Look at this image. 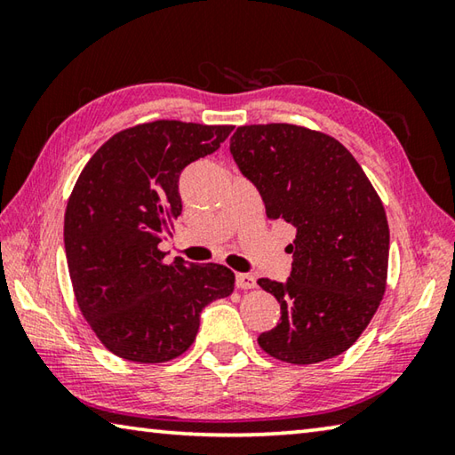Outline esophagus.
<instances>
[{
	"mask_svg": "<svg viewBox=\"0 0 455 455\" xmlns=\"http://www.w3.org/2000/svg\"><path fill=\"white\" fill-rule=\"evenodd\" d=\"M236 287L238 289H255L257 287V279L249 273H238L236 275Z\"/></svg>",
	"mask_w": 455,
	"mask_h": 455,
	"instance_id": "obj_1",
	"label": "esophagus"
}]
</instances>
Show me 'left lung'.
I'll list each match as a JSON object with an SVG mask.
<instances>
[{
    "label": "left lung",
    "instance_id": "8db88e82",
    "mask_svg": "<svg viewBox=\"0 0 455 455\" xmlns=\"http://www.w3.org/2000/svg\"><path fill=\"white\" fill-rule=\"evenodd\" d=\"M230 152L259 188L267 219L297 235L287 283L259 279L281 305L260 349L292 365L341 355L363 333L387 287L389 225L379 195L333 136L297 124L238 126Z\"/></svg>",
    "mask_w": 455,
    "mask_h": 455
}]
</instances>
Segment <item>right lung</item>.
<instances>
[{
  "mask_svg": "<svg viewBox=\"0 0 455 455\" xmlns=\"http://www.w3.org/2000/svg\"><path fill=\"white\" fill-rule=\"evenodd\" d=\"M233 126L154 120L92 154L68 198L64 244L76 303L108 351L166 363L195 343L200 311L235 289L225 265L158 249L182 212L180 172L220 148Z\"/></svg>",
  "mask_w": 455,
  "mask_h": 455,
  "instance_id": "1",
  "label": "right lung"
}]
</instances>
